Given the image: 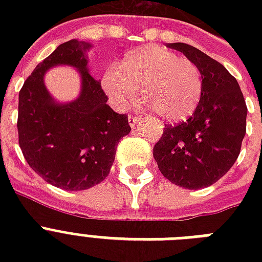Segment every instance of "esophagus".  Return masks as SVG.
Segmentation results:
<instances>
[{
    "label": "esophagus",
    "mask_w": 262,
    "mask_h": 262,
    "mask_svg": "<svg viewBox=\"0 0 262 262\" xmlns=\"http://www.w3.org/2000/svg\"><path fill=\"white\" fill-rule=\"evenodd\" d=\"M140 121H141V118H140V117H129V125H130L132 127H135L136 125H137V123L140 122Z\"/></svg>",
    "instance_id": "obj_1"
}]
</instances>
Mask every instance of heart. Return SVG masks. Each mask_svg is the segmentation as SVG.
Instances as JSON below:
<instances>
[{
	"label": "heart",
	"mask_w": 262,
	"mask_h": 262,
	"mask_svg": "<svg viewBox=\"0 0 262 262\" xmlns=\"http://www.w3.org/2000/svg\"><path fill=\"white\" fill-rule=\"evenodd\" d=\"M170 122L193 115L203 96V75L199 67L162 46H144L130 51L118 69L104 73L102 87L111 104L119 110L139 98Z\"/></svg>",
	"instance_id": "heart-1"
}]
</instances>
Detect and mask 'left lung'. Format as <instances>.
<instances>
[{
  "instance_id": "8db88e82",
  "label": "left lung",
  "mask_w": 262,
  "mask_h": 262,
  "mask_svg": "<svg viewBox=\"0 0 262 262\" xmlns=\"http://www.w3.org/2000/svg\"><path fill=\"white\" fill-rule=\"evenodd\" d=\"M203 75V96L190 118L166 125L154 147L160 172L185 189L213 185L232 167L246 133L248 107L236 79L220 62L186 43H167Z\"/></svg>"
}]
</instances>
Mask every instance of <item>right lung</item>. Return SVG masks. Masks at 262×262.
I'll return each instance as SVG.
<instances>
[{"label": "right lung", "instance_id": "add662e5", "mask_svg": "<svg viewBox=\"0 0 262 262\" xmlns=\"http://www.w3.org/2000/svg\"><path fill=\"white\" fill-rule=\"evenodd\" d=\"M92 45L72 39L59 45L35 68L18 94V144L27 163L46 182L63 190H85L106 178L119 140L129 135L126 114L107 104L102 85L88 71ZM58 64L76 67L80 95L57 102L44 85V75Z\"/></svg>", "mask_w": 262, "mask_h": 262}]
</instances>
